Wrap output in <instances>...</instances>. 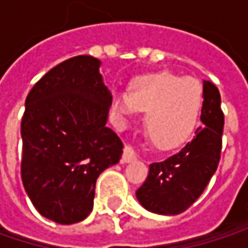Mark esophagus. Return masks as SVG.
I'll list each match as a JSON object with an SVG mask.
<instances>
[{
    "mask_svg": "<svg viewBox=\"0 0 248 248\" xmlns=\"http://www.w3.org/2000/svg\"><path fill=\"white\" fill-rule=\"evenodd\" d=\"M136 159V154H135V151L130 148V146H124V155H122V164H127V162H132V161H135Z\"/></svg>",
    "mask_w": 248,
    "mask_h": 248,
    "instance_id": "1",
    "label": "esophagus"
}]
</instances>
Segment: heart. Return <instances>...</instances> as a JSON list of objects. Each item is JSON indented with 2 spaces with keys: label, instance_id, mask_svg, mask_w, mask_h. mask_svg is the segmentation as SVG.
<instances>
[{
  "label": "heart",
  "instance_id": "obj_1",
  "mask_svg": "<svg viewBox=\"0 0 248 248\" xmlns=\"http://www.w3.org/2000/svg\"><path fill=\"white\" fill-rule=\"evenodd\" d=\"M202 106V87L195 78L172 73L139 77L129 93L118 90L112 97L113 112L124 124L135 112H146L145 129L159 149H172L192 133Z\"/></svg>",
  "mask_w": 248,
  "mask_h": 248
}]
</instances>
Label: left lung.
Here are the masks:
<instances>
[{"label": "left lung", "instance_id": "obj_1", "mask_svg": "<svg viewBox=\"0 0 248 248\" xmlns=\"http://www.w3.org/2000/svg\"><path fill=\"white\" fill-rule=\"evenodd\" d=\"M202 126L179 152L149 165L136 198L151 213L175 216L189 208L204 192L221 158L224 113L217 86L204 80Z\"/></svg>", "mask_w": 248, "mask_h": 248}]
</instances>
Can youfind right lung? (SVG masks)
Listing matches in <instances>:
<instances>
[{"label":"right lung","mask_w":248,"mask_h":248,"mask_svg":"<svg viewBox=\"0 0 248 248\" xmlns=\"http://www.w3.org/2000/svg\"><path fill=\"white\" fill-rule=\"evenodd\" d=\"M100 60L72 57L43 76L25 99L21 179L37 211L75 224L93 210L96 179L119 162L124 143L106 126L112 94Z\"/></svg>","instance_id":"obj_1"}]
</instances>
